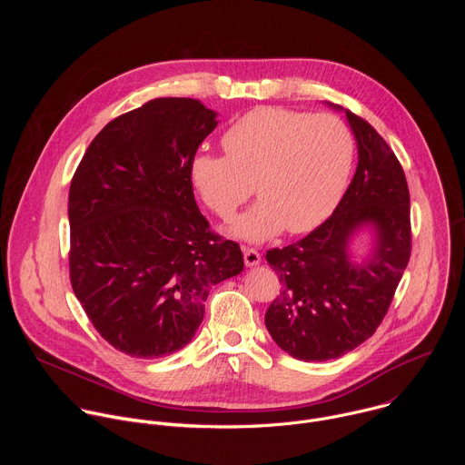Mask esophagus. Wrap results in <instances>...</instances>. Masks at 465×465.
<instances>
[{
    "label": "esophagus",
    "instance_id": "34e87169",
    "mask_svg": "<svg viewBox=\"0 0 465 465\" xmlns=\"http://www.w3.org/2000/svg\"><path fill=\"white\" fill-rule=\"evenodd\" d=\"M242 255H244V264H246V267H257V264L261 262V253L257 250H253V248H244Z\"/></svg>",
    "mask_w": 465,
    "mask_h": 465
}]
</instances>
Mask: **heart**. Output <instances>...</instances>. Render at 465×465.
Here are the masks:
<instances>
[{"label": "heart", "mask_w": 465, "mask_h": 465, "mask_svg": "<svg viewBox=\"0 0 465 465\" xmlns=\"http://www.w3.org/2000/svg\"><path fill=\"white\" fill-rule=\"evenodd\" d=\"M226 154H198L191 182L204 204L232 221L252 185L261 201L232 228L235 237L259 242L285 228L305 233L339 206L355 162L351 128L333 114L259 106L228 126Z\"/></svg>", "instance_id": "obj_1"}]
</instances>
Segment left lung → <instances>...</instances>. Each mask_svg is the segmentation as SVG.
Segmentation results:
<instances>
[{"mask_svg":"<svg viewBox=\"0 0 465 465\" xmlns=\"http://www.w3.org/2000/svg\"><path fill=\"white\" fill-rule=\"evenodd\" d=\"M344 114L359 163L342 201L307 237L267 252L283 289L264 323L283 351L305 362L339 359L375 333L412 248L411 194L400 160L368 121ZM364 225L374 228L376 246L357 263L349 239Z\"/></svg>","mask_w":465,"mask_h":465,"instance_id":"1","label":"left lung"}]
</instances>
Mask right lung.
Segmentation results:
<instances>
[{
  "instance_id": "obj_1",
  "label": "right lung",
  "mask_w": 465,
  "mask_h": 465,
  "mask_svg": "<svg viewBox=\"0 0 465 465\" xmlns=\"http://www.w3.org/2000/svg\"><path fill=\"white\" fill-rule=\"evenodd\" d=\"M215 117L196 99H153L110 121L72 178V287L124 355L183 348L210 289L242 272L239 244L212 232L193 194L191 162Z\"/></svg>"
}]
</instances>
